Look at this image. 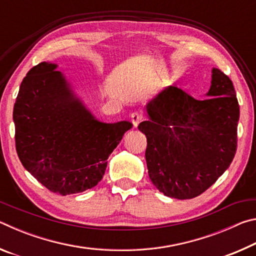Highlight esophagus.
<instances>
[{"mask_svg":"<svg viewBox=\"0 0 256 256\" xmlns=\"http://www.w3.org/2000/svg\"><path fill=\"white\" fill-rule=\"evenodd\" d=\"M142 120H144V115H142L140 112H133L131 114V120L134 125V128H138V123H140Z\"/></svg>","mask_w":256,"mask_h":256,"instance_id":"34e87169","label":"esophagus"}]
</instances>
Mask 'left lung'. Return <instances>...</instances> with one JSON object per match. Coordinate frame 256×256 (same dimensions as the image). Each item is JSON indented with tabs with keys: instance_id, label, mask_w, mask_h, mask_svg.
Segmentation results:
<instances>
[{
	"instance_id": "8db88e82",
	"label": "left lung",
	"mask_w": 256,
	"mask_h": 256,
	"mask_svg": "<svg viewBox=\"0 0 256 256\" xmlns=\"http://www.w3.org/2000/svg\"><path fill=\"white\" fill-rule=\"evenodd\" d=\"M204 99L168 86L146 105L149 120L146 160L152 184L164 196L186 200L204 192L230 166L236 154L240 105L232 82L211 71Z\"/></svg>"
}]
</instances>
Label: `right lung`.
Instances as JSON below:
<instances>
[{
	"mask_svg": "<svg viewBox=\"0 0 256 256\" xmlns=\"http://www.w3.org/2000/svg\"><path fill=\"white\" fill-rule=\"evenodd\" d=\"M56 63L42 62L20 84L14 107L16 154L52 192H84L100 182L107 159L133 124L98 120Z\"/></svg>",
	"mask_w": 256,
	"mask_h": 256,
	"instance_id": "obj_1",
	"label": "right lung"
}]
</instances>
